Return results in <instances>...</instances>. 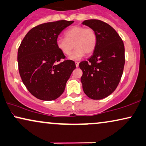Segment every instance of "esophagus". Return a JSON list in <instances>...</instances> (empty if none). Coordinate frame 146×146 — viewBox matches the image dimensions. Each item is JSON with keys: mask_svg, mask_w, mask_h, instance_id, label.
<instances>
[{"mask_svg": "<svg viewBox=\"0 0 146 146\" xmlns=\"http://www.w3.org/2000/svg\"><path fill=\"white\" fill-rule=\"evenodd\" d=\"M75 64H76V68L78 67V66H79V62H76Z\"/></svg>", "mask_w": 146, "mask_h": 146, "instance_id": "obj_1", "label": "esophagus"}]
</instances>
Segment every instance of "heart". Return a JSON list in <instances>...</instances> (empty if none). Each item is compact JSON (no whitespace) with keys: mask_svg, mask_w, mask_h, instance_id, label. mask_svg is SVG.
Here are the masks:
<instances>
[{"mask_svg":"<svg viewBox=\"0 0 146 146\" xmlns=\"http://www.w3.org/2000/svg\"><path fill=\"white\" fill-rule=\"evenodd\" d=\"M65 38L56 40L57 48L64 55L70 54L74 48L76 49L69 56L72 60H79L85 54H92L97 43V35L94 29L85 28L82 26H73L64 32Z\"/></svg>","mask_w":146,"mask_h":146,"instance_id":"1","label":"heart"}]
</instances>
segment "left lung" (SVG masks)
I'll return each mask as SVG.
<instances>
[{"label":"left lung","instance_id":"obj_1","mask_svg":"<svg viewBox=\"0 0 146 146\" xmlns=\"http://www.w3.org/2000/svg\"><path fill=\"white\" fill-rule=\"evenodd\" d=\"M82 25L94 29L97 35L92 56L79 64L82 88L90 98L103 99L113 92L120 82L125 64L124 44L116 31L102 21L85 20Z\"/></svg>","mask_w":146,"mask_h":146}]
</instances>
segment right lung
<instances>
[{
    "label": "right lung",
    "instance_id": "obj_1",
    "mask_svg": "<svg viewBox=\"0 0 146 146\" xmlns=\"http://www.w3.org/2000/svg\"><path fill=\"white\" fill-rule=\"evenodd\" d=\"M74 23L61 20L43 23L26 34L18 50L19 71L23 82L32 95L42 101L61 96L76 64L64 60L56 40L63 30Z\"/></svg>",
    "mask_w": 146,
    "mask_h": 146
}]
</instances>
